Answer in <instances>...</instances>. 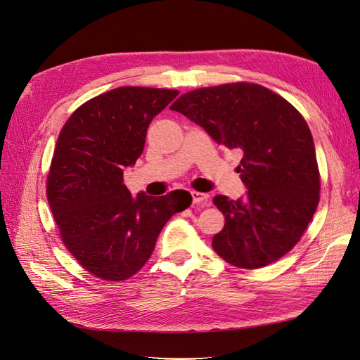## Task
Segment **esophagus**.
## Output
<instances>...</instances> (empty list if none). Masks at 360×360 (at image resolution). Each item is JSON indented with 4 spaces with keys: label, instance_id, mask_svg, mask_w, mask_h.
<instances>
[{
    "label": "esophagus",
    "instance_id": "obj_1",
    "mask_svg": "<svg viewBox=\"0 0 360 360\" xmlns=\"http://www.w3.org/2000/svg\"><path fill=\"white\" fill-rule=\"evenodd\" d=\"M191 197H193V203H194V205L209 206V195H207V194L198 193V191H191Z\"/></svg>",
    "mask_w": 360,
    "mask_h": 360
}]
</instances>
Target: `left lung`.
<instances>
[{
  "label": "left lung",
  "mask_w": 360,
  "mask_h": 360,
  "mask_svg": "<svg viewBox=\"0 0 360 360\" xmlns=\"http://www.w3.org/2000/svg\"><path fill=\"white\" fill-rule=\"evenodd\" d=\"M229 150L242 153L237 172L246 200L217 195L225 217L212 238L234 267L257 270L294 248L314 215L321 173L311 131L301 112L273 90L237 82L184 93L170 106Z\"/></svg>",
  "instance_id": "1"
}]
</instances>
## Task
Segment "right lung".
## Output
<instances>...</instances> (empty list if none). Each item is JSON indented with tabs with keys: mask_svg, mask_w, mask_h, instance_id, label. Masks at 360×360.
I'll list each match as a JSON object with an SVG mask.
<instances>
[{
	"mask_svg": "<svg viewBox=\"0 0 360 360\" xmlns=\"http://www.w3.org/2000/svg\"><path fill=\"white\" fill-rule=\"evenodd\" d=\"M178 95L170 89H112L79 105L59 133L47 200L65 248L102 281L136 274L165 224L191 205L187 191L135 198L123 184V169L142 154L151 120Z\"/></svg>",
	"mask_w": 360,
	"mask_h": 360,
	"instance_id": "add662e5",
	"label": "right lung"
}]
</instances>
